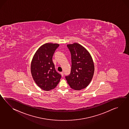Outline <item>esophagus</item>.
<instances>
[{
  "instance_id": "34e87169",
  "label": "esophagus",
  "mask_w": 129,
  "mask_h": 129,
  "mask_svg": "<svg viewBox=\"0 0 129 129\" xmlns=\"http://www.w3.org/2000/svg\"><path fill=\"white\" fill-rule=\"evenodd\" d=\"M60 74H61V76L63 77V72H61L60 73Z\"/></svg>"
}]
</instances>
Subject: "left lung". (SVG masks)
Wrapping results in <instances>:
<instances>
[{
    "label": "left lung",
    "instance_id": "1",
    "mask_svg": "<svg viewBox=\"0 0 129 129\" xmlns=\"http://www.w3.org/2000/svg\"><path fill=\"white\" fill-rule=\"evenodd\" d=\"M71 54V73L66 76L71 88L80 90L88 86L93 77L94 65L92 56L86 48L75 43L67 45Z\"/></svg>",
    "mask_w": 129,
    "mask_h": 129
}]
</instances>
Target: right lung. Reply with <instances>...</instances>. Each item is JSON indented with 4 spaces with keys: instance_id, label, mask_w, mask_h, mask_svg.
I'll return each instance as SVG.
<instances>
[{
    "instance_id": "1",
    "label": "right lung",
    "mask_w": 129,
    "mask_h": 129,
    "mask_svg": "<svg viewBox=\"0 0 129 129\" xmlns=\"http://www.w3.org/2000/svg\"><path fill=\"white\" fill-rule=\"evenodd\" d=\"M59 46L56 43H46L38 49L32 60V76L40 88L48 91L54 89L60 82L61 75L56 71L52 57Z\"/></svg>"
}]
</instances>
